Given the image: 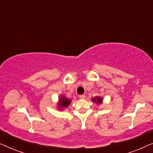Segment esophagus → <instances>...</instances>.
<instances>
[{"instance_id": "34e87169", "label": "esophagus", "mask_w": 153, "mask_h": 153, "mask_svg": "<svg viewBox=\"0 0 153 153\" xmlns=\"http://www.w3.org/2000/svg\"><path fill=\"white\" fill-rule=\"evenodd\" d=\"M79 98H80L81 100H83L85 98V95H81L80 96H79Z\"/></svg>"}]
</instances>
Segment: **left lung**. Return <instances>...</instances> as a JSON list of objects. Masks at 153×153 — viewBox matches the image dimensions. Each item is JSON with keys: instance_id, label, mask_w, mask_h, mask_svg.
Returning <instances> with one entry per match:
<instances>
[{"instance_id": "left-lung-1", "label": "left lung", "mask_w": 153, "mask_h": 153, "mask_svg": "<svg viewBox=\"0 0 153 153\" xmlns=\"http://www.w3.org/2000/svg\"><path fill=\"white\" fill-rule=\"evenodd\" d=\"M91 99L92 101L97 104H102V102H103V98L100 97V96H96V97L91 98Z\"/></svg>"}]
</instances>
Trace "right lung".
Returning a JSON list of instances; mask_svg holds the SVG:
<instances>
[{
    "label": "right lung",
    "instance_id": "obj_1",
    "mask_svg": "<svg viewBox=\"0 0 153 153\" xmlns=\"http://www.w3.org/2000/svg\"><path fill=\"white\" fill-rule=\"evenodd\" d=\"M72 100L68 98L65 95L61 94L58 97L57 102V108L59 111H63L70 105Z\"/></svg>",
    "mask_w": 153,
    "mask_h": 153
}]
</instances>
